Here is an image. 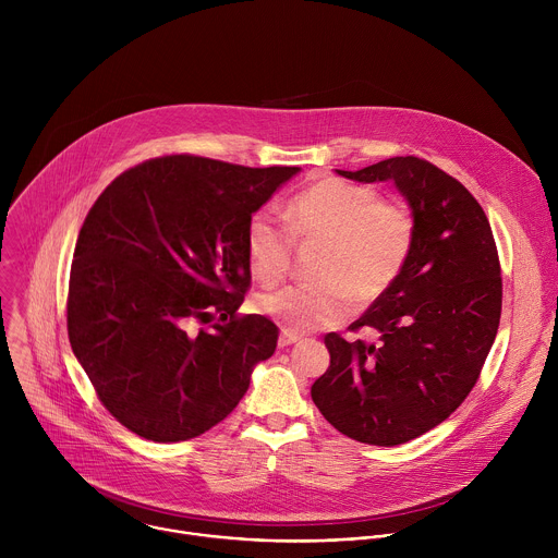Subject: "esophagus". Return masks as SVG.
<instances>
[{
  "label": "esophagus",
  "mask_w": 558,
  "mask_h": 558,
  "mask_svg": "<svg viewBox=\"0 0 558 558\" xmlns=\"http://www.w3.org/2000/svg\"><path fill=\"white\" fill-rule=\"evenodd\" d=\"M295 342H300V336H298V333L287 331V329H282V331H280V338H278V347H280V349L291 347V344H295Z\"/></svg>",
  "instance_id": "34e87169"
}]
</instances>
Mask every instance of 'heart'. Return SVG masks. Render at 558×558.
Returning a JSON list of instances; mask_svg holds the SVG:
<instances>
[{"mask_svg": "<svg viewBox=\"0 0 558 558\" xmlns=\"http://www.w3.org/2000/svg\"><path fill=\"white\" fill-rule=\"evenodd\" d=\"M295 238H320L317 282L287 284L256 300L260 313L293 333L342 323L355 298L373 302L402 276L415 245V218L400 201H379L366 185L325 179L287 205ZM269 211L250 218L245 252L252 274L274 284L291 263L293 236Z\"/></svg>", "mask_w": 558, "mask_h": 558, "instance_id": "heart-1", "label": "heart"}]
</instances>
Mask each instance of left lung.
Segmentation results:
<instances>
[{"instance_id": "obj_1", "label": "left lung", "mask_w": 558, "mask_h": 558, "mask_svg": "<svg viewBox=\"0 0 558 558\" xmlns=\"http://www.w3.org/2000/svg\"><path fill=\"white\" fill-rule=\"evenodd\" d=\"M336 172L395 183L415 218V245L402 276L351 325L375 329L379 340L329 333L331 364L311 397L342 435L400 446L448 420L482 373L501 317L497 245L482 205L424 158Z\"/></svg>"}]
</instances>
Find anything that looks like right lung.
Listing matches in <instances>:
<instances>
[{
    "instance_id": "obj_1",
    "label": "right lung",
    "mask_w": 558,
    "mask_h": 558,
    "mask_svg": "<svg viewBox=\"0 0 558 558\" xmlns=\"http://www.w3.org/2000/svg\"><path fill=\"white\" fill-rule=\"evenodd\" d=\"M300 168L151 158L117 177L76 238L68 338L104 407L132 433L185 441L243 400L278 327L235 311L245 231Z\"/></svg>"
}]
</instances>
